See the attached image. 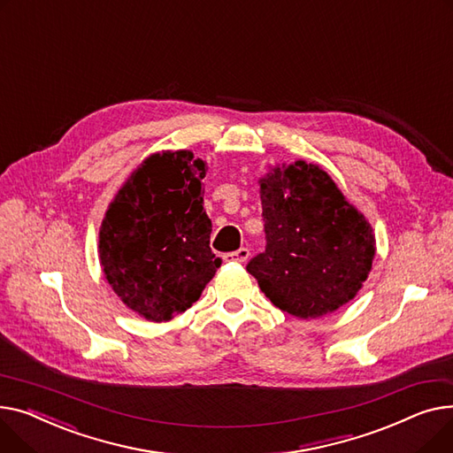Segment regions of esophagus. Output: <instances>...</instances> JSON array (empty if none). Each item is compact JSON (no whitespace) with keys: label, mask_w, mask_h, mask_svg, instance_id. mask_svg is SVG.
Here are the masks:
<instances>
[{"label":"esophagus","mask_w":453,"mask_h":453,"mask_svg":"<svg viewBox=\"0 0 453 453\" xmlns=\"http://www.w3.org/2000/svg\"><path fill=\"white\" fill-rule=\"evenodd\" d=\"M249 256H250V250H249V249H245V247H242V249L235 250V252H228V254H225V256H223V259H225V261H239V263H243V261H247V259H249Z\"/></svg>","instance_id":"34e87169"}]
</instances>
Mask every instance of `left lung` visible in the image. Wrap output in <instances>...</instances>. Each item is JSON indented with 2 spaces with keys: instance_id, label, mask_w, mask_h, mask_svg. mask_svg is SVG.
Segmentation results:
<instances>
[{
  "instance_id": "1",
  "label": "left lung",
  "mask_w": 453,
  "mask_h": 453,
  "mask_svg": "<svg viewBox=\"0 0 453 453\" xmlns=\"http://www.w3.org/2000/svg\"><path fill=\"white\" fill-rule=\"evenodd\" d=\"M265 250L247 271L278 309L320 318L355 298L375 257V237L333 179L298 161L261 180Z\"/></svg>"
}]
</instances>
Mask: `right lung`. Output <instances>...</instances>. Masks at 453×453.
I'll return each mask as SVG.
<instances>
[{
  "label": "right lung",
  "instance_id": "right-lung-1",
  "mask_svg": "<svg viewBox=\"0 0 453 453\" xmlns=\"http://www.w3.org/2000/svg\"><path fill=\"white\" fill-rule=\"evenodd\" d=\"M204 163L192 151L151 155L131 173L100 228V263L117 296L151 322L199 300L221 267L203 208Z\"/></svg>",
  "mask_w": 453,
  "mask_h": 453
}]
</instances>
